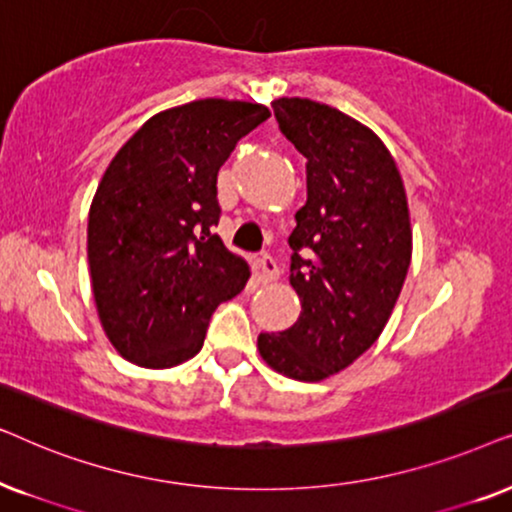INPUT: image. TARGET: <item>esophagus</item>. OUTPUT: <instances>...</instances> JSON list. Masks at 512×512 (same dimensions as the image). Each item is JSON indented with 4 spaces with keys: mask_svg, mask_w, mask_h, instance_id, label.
<instances>
[{
    "mask_svg": "<svg viewBox=\"0 0 512 512\" xmlns=\"http://www.w3.org/2000/svg\"><path fill=\"white\" fill-rule=\"evenodd\" d=\"M255 264H257V271H260V278L264 283L276 281V278L281 276V267H278V262L269 255V252H262V255L257 257Z\"/></svg>",
    "mask_w": 512,
    "mask_h": 512,
    "instance_id": "1",
    "label": "esophagus"
}]
</instances>
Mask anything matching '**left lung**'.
<instances>
[{"label": "left lung", "instance_id": "left-lung-1", "mask_svg": "<svg viewBox=\"0 0 512 512\" xmlns=\"http://www.w3.org/2000/svg\"><path fill=\"white\" fill-rule=\"evenodd\" d=\"M306 159V203L288 243L297 323L262 332L276 372L320 381L349 367L384 330L412 260L410 210L391 152L370 128L306 98L271 102Z\"/></svg>", "mask_w": 512, "mask_h": 512}]
</instances>
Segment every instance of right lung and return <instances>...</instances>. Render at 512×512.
Masks as SVG:
<instances>
[{"label": "right lung", "instance_id": "right-lung-1", "mask_svg": "<svg viewBox=\"0 0 512 512\" xmlns=\"http://www.w3.org/2000/svg\"><path fill=\"white\" fill-rule=\"evenodd\" d=\"M271 117L255 102L206 98L156 114L119 149L88 213V267L105 335L163 370L201 351L213 311L250 271L213 234L217 173Z\"/></svg>", "mask_w": 512, "mask_h": 512}]
</instances>
